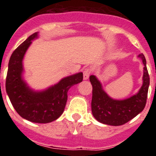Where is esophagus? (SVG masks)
<instances>
[{
  "mask_svg": "<svg viewBox=\"0 0 156 156\" xmlns=\"http://www.w3.org/2000/svg\"><path fill=\"white\" fill-rule=\"evenodd\" d=\"M90 73H91L90 69H85V70L83 71V80H87L89 78V76H90Z\"/></svg>",
  "mask_w": 156,
  "mask_h": 156,
  "instance_id": "1",
  "label": "esophagus"
}]
</instances>
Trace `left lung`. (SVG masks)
<instances>
[{
    "mask_svg": "<svg viewBox=\"0 0 156 156\" xmlns=\"http://www.w3.org/2000/svg\"><path fill=\"white\" fill-rule=\"evenodd\" d=\"M138 57L144 64L143 84L136 94L123 100H116L109 97L103 90L102 85L95 76H90L92 85L91 111L94 117L98 122L110 126H120L129 122L145 107L149 87L146 59L142 53Z\"/></svg>",
    "mask_w": 156,
    "mask_h": 156,
    "instance_id": "8db88e82",
    "label": "left lung"
}]
</instances>
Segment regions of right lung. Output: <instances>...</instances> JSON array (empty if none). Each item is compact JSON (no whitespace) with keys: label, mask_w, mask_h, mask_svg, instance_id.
<instances>
[{"label":"right lung","mask_w":156,"mask_h":156,"mask_svg":"<svg viewBox=\"0 0 156 156\" xmlns=\"http://www.w3.org/2000/svg\"><path fill=\"white\" fill-rule=\"evenodd\" d=\"M37 37L38 33L32 34L14 51L8 63L5 86L11 103L20 116L30 122L48 123L63 113L67 92L71 87L82 82L83 73L62 78L45 90L31 89L23 77V60L32 41Z\"/></svg>","instance_id":"right-lung-1"}]
</instances>
